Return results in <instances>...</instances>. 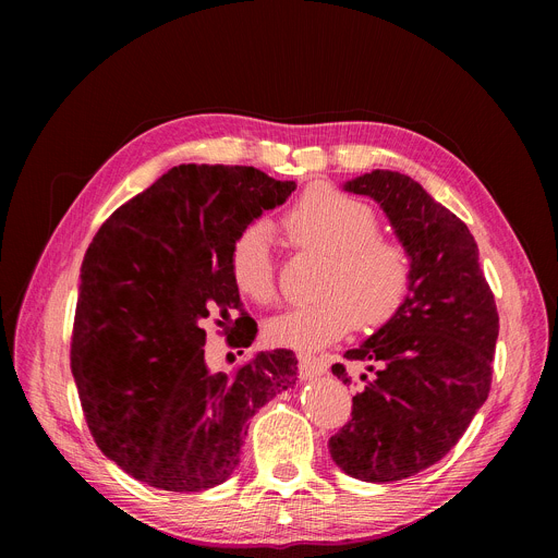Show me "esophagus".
<instances>
[{
    "label": "esophagus",
    "instance_id": "obj_1",
    "mask_svg": "<svg viewBox=\"0 0 558 558\" xmlns=\"http://www.w3.org/2000/svg\"><path fill=\"white\" fill-rule=\"evenodd\" d=\"M298 368H300L302 379H313V377L325 373V366L320 364V360H317L315 355H306V353L298 355Z\"/></svg>",
    "mask_w": 558,
    "mask_h": 558
}]
</instances>
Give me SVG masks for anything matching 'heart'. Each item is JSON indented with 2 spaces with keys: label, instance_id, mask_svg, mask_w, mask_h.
Returning a JSON list of instances; mask_svg holds the SVG:
<instances>
[{
  "label": "heart",
  "instance_id": "1",
  "mask_svg": "<svg viewBox=\"0 0 558 558\" xmlns=\"http://www.w3.org/2000/svg\"><path fill=\"white\" fill-rule=\"evenodd\" d=\"M289 241L327 256L323 298L289 308L267 323L265 336L274 347L317 351L357 325L384 327L411 293L413 269L407 250L379 235L371 205L329 185H311L284 214ZM229 274L245 298L256 304L276 300V267L271 238L256 222L238 233L229 254Z\"/></svg>",
  "mask_w": 558,
  "mask_h": 558
}]
</instances>
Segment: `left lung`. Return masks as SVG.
<instances>
[{
	"label": "left lung",
	"mask_w": 558,
	"mask_h": 558,
	"mask_svg": "<svg viewBox=\"0 0 558 558\" xmlns=\"http://www.w3.org/2000/svg\"><path fill=\"white\" fill-rule=\"evenodd\" d=\"M344 190L379 203L413 282L392 320L344 353L372 375H360L351 420L329 452L355 480L402 482L448 454L488 400L499 313L470 229L417 181L373 170ZM331 371L353 381L344 364Z\"/></svg>",
	"instance_id": "left-lung-1"
}]
</instances>
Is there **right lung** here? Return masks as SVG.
Returning a JSON list of instances; mask_svg holds the SVG:
<instances>
[{
	"label": "right lung",
	"instance_id": "right-lung-1",
	"mask_svg": "<svg viewBox=\"0 0 558 558\" xmlns=\"http://www.w3.org/2000/svg\"><path fill=\"white\" fill-rule=\"evenodd\" d=\"M293 190L256 168L179 166L93 238L70 366L99 450L134 480L170 493L227 482L247 422L295 384L298 360L287 349L260 351L231 375L211 373L201 329L218 315L229 347H252L258 325L231 280V245ZM233 310L242 311L235 322Z\"/></svg>",
	"mask_w": 558,
	"mask_h": 558
}]
</instances>
